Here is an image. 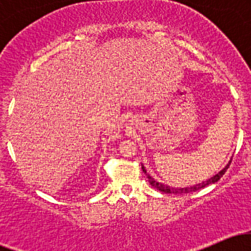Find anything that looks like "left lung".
<instances>
[{
	"label": "left lung",
	"instance_id": "1",
	"mask_svg": "<svg viewBox=\"0 0 251 251\" xmlns=\"http://www.w3.org/2000/svg\"><path fill=\"white\" fill-rule=\"evenodd\" d=\"M230 163H231V160H230L229 164H227L226 168H224L223 170H221V171L218 172L217 175H215L214 177L209 178V179L205 180V181H201V183H200V184H196V185H194V186H189V188H172V186L165 185V184L159 183V181L155 180L154 178H152L151 176H150L148 172H146V170H145V168H144V165L142 166V169H143V171L146 174V177H148V179L150 181V184H151V186H153V188L157 189L158 191L164 192V194H176V195H177V194H189V192H195V191H197V190L205 188V186L210 185V184H214V183H216V181H218L221 179L222 176L226 174L227 168H229Z\"/></svg>",
	"mask_w": 251,
	"mask_h": 251
}]
</instances>
